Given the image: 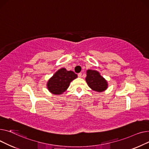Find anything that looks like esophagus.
<instances>
[{
    "instance_id": "esophagus-1",
    "label": "esophagus",
    "mask_w": 149,
    "mask_h": 149,
    "mask_svg": "<svg viewBox=\"0 0 149 149\" xmlns=\"http://www.w3.org/2000/svg\"><path fill=\"white\" fill-rule=\"evenodd\" d=\"M77 76H78V77H82V73H78Z\"/></svg>"
}]
</instances>
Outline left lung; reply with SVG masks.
Instances as JSON below:
<instances>
[{
  "mask_svg": "<svg viewBox=\"0 0 149 149\" xmlns=\"http://www.w3.org/2000/svg\"><path fill=\"white\" fill-rule=\"evenodd\" d=\"M85 80L90 88L96 91H103L108 87L107 81L97 71L88 70Z\"/></svg>",
  "mask_w": 149,
  "mask_h": 149,
  "instance_id": "8db88e82",
  "label": "left lung"
}]
</instances>
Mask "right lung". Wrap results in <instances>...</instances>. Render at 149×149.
<instances>
[{
  "instance_id": "1",
  "label": "right lung",
  "mask_w": 149,
  "mask_h": 149,
  "mask_svg": "<svg viewBox=\"0 0 149 149\" xmlns=\"http://www.w3.org/2000/svg\"><path fill=\"white\" fill-rule=\"evenodd\" d=\"M77 77L73 72L67 71L64 68H61L49 80L47 84L48 90L54 94H63Z\"/></svg>"
}]
</instances>
